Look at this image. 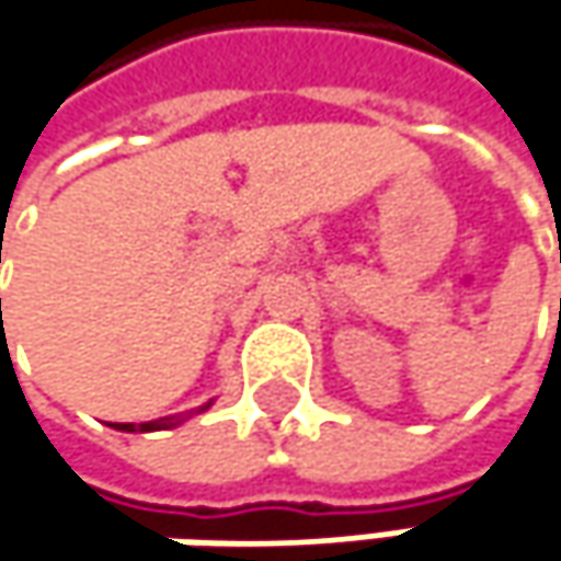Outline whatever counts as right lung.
Instances as JSON below:
<instances>
[{"mask_svg": "<svg viewBox=\"0 0 561 561\" xmlns=\"http://www.w3.org/2000/svg\"><path fill=\"white\" fill-rule=\"evenodd\" d=\"M2 305V301H0ZM208 408H211V401H208V404H205V408H198V411H208ZM182 421H185V417H160V421H147V424H137V427H134V424H118V427H115V431H125V433H134V431H173V427H179V424H182Z\"/></svg>", "mask_w": 561, "mask_h": 561, "instance_id": "right-lung-1", "label": "right lung"}]
</instances>
